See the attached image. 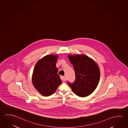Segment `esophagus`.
I'll return each mask as SVG.
<instances>
[{"instance_id": "34e87169", "label": "esophagus", "mask_w": 128, "mask_h": 128, "mask_svg": "<svg viewBox=\"0 0 128 128\" xmlns=\"http://www.w3.org/2000/svg\"><path fill=\"white\" fill-rule=\"evenodd\" d=\"M60 78H61V80L63 81H66V78L65 76H60Z\"/></svg>"}]
</instances>
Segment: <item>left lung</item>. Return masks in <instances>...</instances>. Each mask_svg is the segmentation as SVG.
<instances>
[{"label": "left lung", "instance_id": "left-lung-1", "mask_svg": "<svg viewBox=\"0 0 128 128\" xmlns=\"http://www.w3.org/2000/svg\"><path fill=\"white\" fill-rule=\"evenodd\" d=\"M73 65L76 79L72 83L68 84L72 91L80 97L90 95L95 90L99 82L100 72L97 64L84 55H68Z\"/></svg>", "mask_w": 128, "mask_h": 128}]
</instances>
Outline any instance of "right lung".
Instances as JSON below:
<instances>
[{"label":"right lung","instance_id":"right-lung-1","mask_svg":"<svg viewBox=\"0 0 128 128\" xmlns=\"http://www.w3.org/2000/svg\"><path fill=\"white\" fill-rule=\"evenodd\" d=\"M57 55H47L37 62L33 72L34 88L42 95L48 96L54 93L62 81L56 67Z\"/></svg>","mask_w":128,"mask_h":128}]
</instances>
